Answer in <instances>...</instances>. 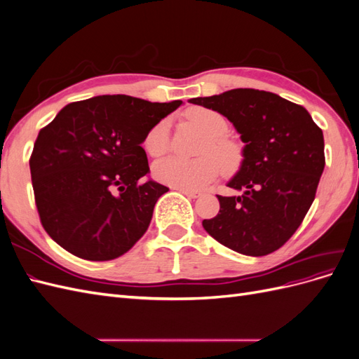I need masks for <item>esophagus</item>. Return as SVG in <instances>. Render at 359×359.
I'll list each match as a JSON object with an SVG mask.
<instances>
[{"label":"esophagus","instance_id":"34e87169","mask_svg":"<svg viewBox=\"0 0 359 359\" xmlns=\"http://www.w3.org/2000/svg\"><path fill=\"white\" fill-rule=\"evenodd\" d=\"M180 191L182 194H186V196L190 199H196L201 196V191H198V190H180Z\"/></svg>","mask_w":359,"mask_h":359}]
</instances>
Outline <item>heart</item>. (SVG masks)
I'll return each instance as SVG.
<instances>
[{"label":"heart","instance_id":"obj_1","mask_svg":"<svg viewBox=\"0 0 359 359\" xmlns=\"http://www.w3.org/2000/svg\"><path fill=\"white\" fill-rule=\"evenodd\" d=\"M191 123L199 126L208 135V140L201 149L198 158L169 157L158 161L154 173L163 184L180 190H198L208 186L223 169L227 175H233L244 163V149L233 139L224 135L229 130L227 119L208 107H191L186 112ZM170 147L169 119H161L148 130L144 148L148 156L158 158L165 156Z\"/></svg>","mask_w":359,"mask_h":359}]
</instances>
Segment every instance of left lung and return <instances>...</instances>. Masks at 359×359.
I'll list each match as a JSON object with an SVG mask.
<instances>
[{"instance_id":"left-lung-1","label":"left lung","mask_w":359,"mask_h":359,"mask_svg":"<svg viewBox=\"0 0 359 359\" xmlns=\"http://www.w3.org/2000/svg\"><path fill=\"white\" fill-rule=\"evenodd\" d=\"M190 103L220 112L241 135L244 163L229 181L240 196H219L203 229L227 248L265 256L297 232L325 168L323 133L302 106L274 93L236 88Z\"/></svg>"}]
</instances>
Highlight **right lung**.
Returning <instances> with one entry per match:
<instances>
[{
	"instance_id": "obj_1",
	"label": "right lung",
	"mask_w": 359,
	"mask_h": 359,
	"mask_svg": "<svg viewBox=\"0 0 359 359\" xmlns=\"http://www.w3.org/2000/svg\"><path fill=\"white\" fill-rule=\"evenodd\" d=\"M181 100L151 103L99 95L67 104L40 130L29 157L41 226L69 253L103 262L127 253L147 232L169 189L144 182L148 130Z\"/></svg>"
}]
</instances>
